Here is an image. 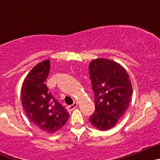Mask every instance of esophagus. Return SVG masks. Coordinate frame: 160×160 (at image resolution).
Instances as JSON below:
<instances>
[{
	"label": "esophagus",
	"mask_w": 160,
	"mask_h": 160,
	"mask_svg": "<svg viewBox=\"0 0 160 160\" xmlns=\"http://www.w3.org/2000/svg\"><path fill=\"white\" fill-rule=\"evenodd\" d=\"M77 107H78V102H74L73 104V105L68 106V107H67V110L69 111H73V110H74V109H75Z\"/></svg>",
	"instance_id": "34e87169"
}]
</instances>
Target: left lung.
I'll use <instances>...</instances> for the list:
<instances>
[{
    "instance_id": "left-lung-1",
    "label": "left lung",
    "mask_w": 160,
    "mask_h": 160,
    "mask_svg": "<svg viewBox=\"0 0 160 160\" xmlns=\"http://www.w3.org/2000/svg\"><path fill=\"white\" fill-rule=\"evenodd\" d=\"M89 73L95 103V111L89 121L96 129L108 131L129 107L132 94L130 76L122 65L107 58L91 61Z\"/></svg>"
}]
</instances>
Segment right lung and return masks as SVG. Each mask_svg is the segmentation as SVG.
<instances>
[{
    "label": "right lung",
    "mask_w": 160,
    "mask_h": 160,
    "mask_svg": "<svg viewBox=\"0 0 160 160\" xmlns=\"http://www.w3.org/2000/svg\"><path fill=\"white\" fill-rule=\"evenodd\" d=\"M49 62L42 61L29 72L22 83L21 101L29 121L42 131L53 134L66 125L70 114L46 87Z\"/></svg>",
    "instance_id": "right-lung-1"
}]
</instances>
